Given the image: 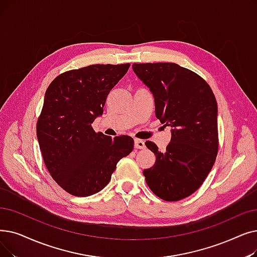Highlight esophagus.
I'll list each match as a JSON object with an SVG mask.
<instances>
[{"instance_id":"esophagus-1","label":"esophagus","mask_w":257,"mask_h":257,"mask_svg":"<svg viewBox=\"0 0 257 257\" xmlns=\"http://www.w3.org/2000/svg\"><path fill=\"white\" fill-rule=\"evenodd\" d=\"M135 147H136L137 149H144L146 146H145V142H144V141L136 139V140H135Z\"/></svg>"}]
</instances>
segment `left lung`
I'll return each mask as SVG.
<instances>
[{
  "instance_id": "8db88e82",
  "label": "left lung",
  "mask_w": 257,
  "mask_h": 257,
  "mask_svg": "<svg viewBox=\"0 0 257 257\" xmlns=\"http://www.w3.org/2000/svg\"><path fill=\"white\" fill-rule=\"evenodd\" d=\"M133 72L154 97L155 115L171 128V140L143 171L149 188L164 200L175 202L195 192L211 171L218 150L217 103L202 77L174 63L133 64Z\"/></svg>"
}]
</instances>
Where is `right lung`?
<instances>
[{
	"label": "right lung",
	"instance_id": "add662e5",
	"mask_svg": "<svg viewBox=\"0 0 257 257\" xmlns=\"http://www.w3.org/2000/svg\"><path fill=\"white\" fill-rule=\"evenodd\" d=\"M129 67L90 65L60 74L47 88L37 137L52 178L72 195L101 191L119 160L133 149L132 138L111 139L91 126L102 116L109 92Z\"/></svg>",
	"mask_w": 257,
	"mask_h": 257
}]
</instances>
